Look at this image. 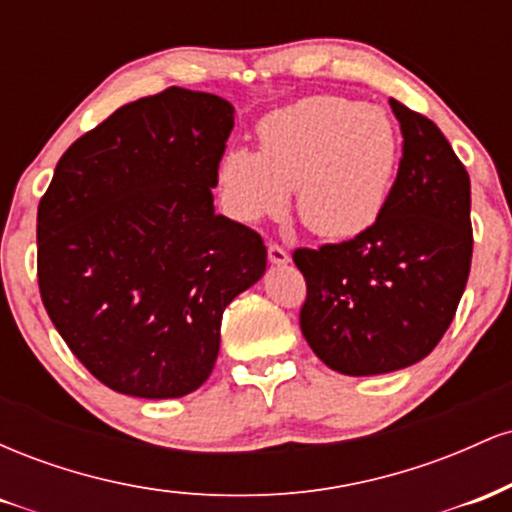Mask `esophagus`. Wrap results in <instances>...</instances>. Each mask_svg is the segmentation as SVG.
<instances>
[{
  "instance_id": "34e87169",
  "label": "esophagus",
  "mask_w": 512,
  "mask_h": 512,
  "mask_svg": "<svg viewBox=\"0 0 512 512\" xmlns=\"http://www.w3.org/2000/svg\"><path fill=\"white\" fill-rule=\"evenodd\" d=\"M267 255H269V262H272V264H286V262H289V252H286L284 248H281V245H276V243L267 245Z\"/></svg>"
}]
</instances>
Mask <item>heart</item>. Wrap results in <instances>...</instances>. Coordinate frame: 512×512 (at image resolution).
<instances>
[{"label": "heart", "mask_w": 512, "mask_h": 512, "mask_svg": "<svg viewBox=\"0 0 512 512\" xmlns=\"http://www.w3.org/2000/svg\"><path fill=\"white\" fill-rule=\"evenodd\" d=\"M260 154L226 151L223 207L238 221L281 216L296 187L298 216L322 238H354L383 214L397 170V134L383 110L315 96L257 125Z\"/></svg>", "instance_id": "heart-1"}]
</instances>
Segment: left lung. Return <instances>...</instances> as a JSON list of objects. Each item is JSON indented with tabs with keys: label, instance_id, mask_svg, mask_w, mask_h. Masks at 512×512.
Masks as SVG:
<instances>
[{
	"label": "left lung",
	"instance_id": "obj_1",
	"mask_svg": "<svg viewBox=\"0 0 512 512\" xmlns=\"http://www.w3.org/2000/svg\"><path fill=\"white\" fill-rule=\"evenodd\" d=\"M390 105L404 142L383 214L344 243L293 250L308 289L303 337L344 375L392 373L431 354L472 264L467 170L436 122Z\"/></svg>",
	"mask_w": 512,
	"mask_h": 512
}]
</instances>
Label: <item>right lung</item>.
Masks as SVG:
<instances>
[{
	"instance_id": "obj_1",
	"label": "right lung",
	"mask_w": 512,
	"mask_h": 512,
	"mask_svg": "<svg viewBox=\"0 0 512 512\" xmlns=\"http://www.w3.org/2000/svg\"><path fill=\"white\" fill-rule=\"evenodd\" d=\"M231 129V103L170 86L76 139L40 199V298L110 390H197L219 356L223 310L264 274L260 233L214 214Z\"/></svg>"
}]
</instances>
